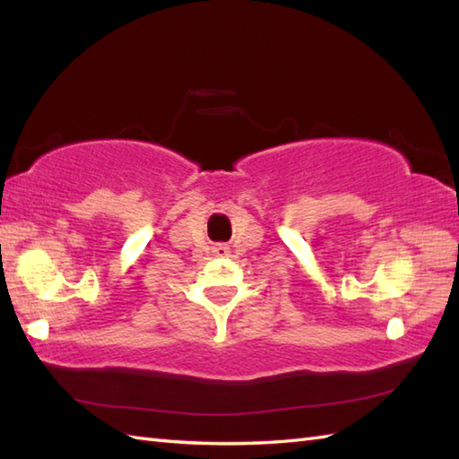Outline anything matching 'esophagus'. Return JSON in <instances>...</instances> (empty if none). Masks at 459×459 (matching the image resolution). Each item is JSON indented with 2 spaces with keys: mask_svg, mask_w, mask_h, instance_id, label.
Returning <instances> with one entry per match:
<instances>
[{
  "mask_svg": "<svg viewBox=\"0 0 459 459\" xmlns=\"http://www.w3.org/2000/svg\"><path fill=\"white\" fill-rule=\"evenodd\" d=\"M212 252H214V255H217V256H224V255H227V252H229V247L222 245V242H219V245L212 247Z\"/></svg>",
  "mask_w": 459,
  "mask_h": 459,
  "instance_id": "obj_1",
  "label": "esophagus"
}]
</instances>
